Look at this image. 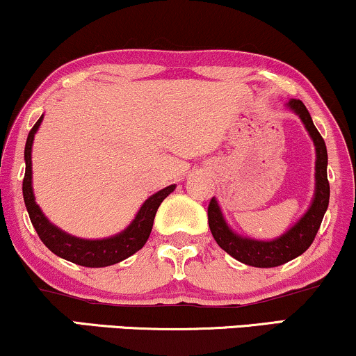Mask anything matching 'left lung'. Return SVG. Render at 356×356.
<instances>
[{"instance_id": "8db88e82", "label": "left lung", "mask_w": 356, "mask_h": 356, "mask_svg": "<svg viewBox=\"0 0 356 356\" xmlns=\"http://www.w3.org/2000/svg\"><path fill=\"white\" fill-rule=\"evenodd\" d=\"M289 108L300 117L305 129L309 130L310 137L314 140L315 152H317V161H315V198L309 211L304 218L291 227L285 234L274 241H256L249 238H241L227 227L225 218L216 200L209 201L208 206V222L214 241L219 248L226 251L229 256L238 259L243 264L252 267H277L285 262L292 261L300 254H304L317 236L318 227L322 225L323 214L328 208L330 200V185L327 178V147L322 135L315 129L312 117L299 99L289 100Z\"/></svg>"}]
</instances>
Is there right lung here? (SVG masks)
Instances as JSON below:
<instances>
[{"mask_svg": "<svg viewBox=\"0 0 356 356\" xmlns=\"http://www.w3.org/2000/svg\"><path fill=\"white\" fill-rule=\"evenodd\" d=\"M41 122L42 117H39V120L29 131L28 140H26V171L23 179L24 204L29 213L31 222H33L34 229L38 232L39 239H41L44 245H46L49 251L54 252L56 256L84 267H107L117 264V262L124 261V259L130 257L131 254L140 251L145 245V243H147L148 236H150L153 219H155L158 206H160L161 201L175 190V185L166 186L163 190H160L153 196H150V198L145 201L142 208H140V211L137 213L134 221H131V225L127 227L125 231H122L120 234L113 236V238L89 241L74 238L71 234H65L64 231L57 229L56 226H52L51 222L47 221L41 209H39V206L36 204V201H34L33 186H31V173H33V171H31V166H33L31 165V148H33L34 134H36Z\"/></svg>", "mask_w": 356, "mask_h": 356, "instance_id": "1", "label": "right lung"}]
</instances>
